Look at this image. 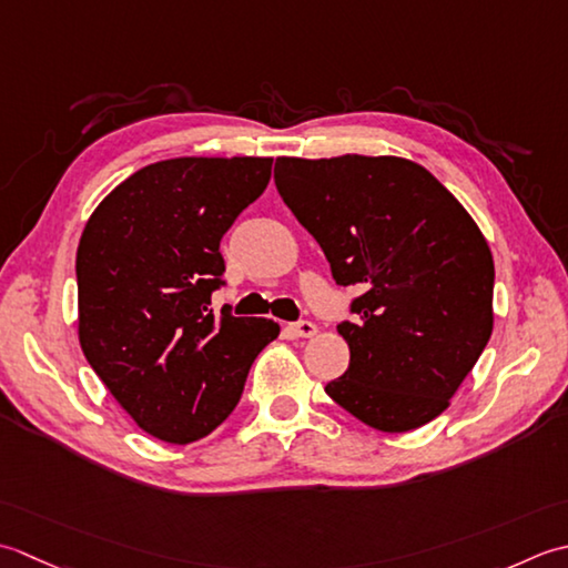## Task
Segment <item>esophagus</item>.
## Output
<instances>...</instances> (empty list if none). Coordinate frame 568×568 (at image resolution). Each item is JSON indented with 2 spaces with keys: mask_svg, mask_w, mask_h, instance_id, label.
Here are the masks:
<instances>
[{
  "mask_svg": "<svg viewBox=\"0 0 568 568\" xmlns=\"http://www.w3.org/2000/svg\"><path fill=\"white\" fill-rule=\"evenodd\" d=\"M286 331L296 335V338H311V335H316L318 328L314 321H296V323H288Z\"/></svg>",
  "mask_w": 568,
  "mask_h": 568,
  "instance_id": "obj_1",
  "label": "esophagus"
}]
</instances>
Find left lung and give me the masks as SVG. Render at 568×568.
I'll use <instances>...</instances> for the list:
<instances>
[{
  "label": "left lung",
  "mask_w": 568,
  "mask_h": 568,
  "mask_svg": "<svg viewBox=\"0 0 568 568\" xmlns=\"http://www.w3.org/2000/svg\"><path fill=\"white\" fill-rule=\"evenodd\" d=\"M274 183L335 284L357 286L338 333L351 365L328 397L377 432L436 419L493 333L495 264L476 220L399 156L276 159Z\"/></svg>",
  "instance_id": "obj_1"
}]
</instances>
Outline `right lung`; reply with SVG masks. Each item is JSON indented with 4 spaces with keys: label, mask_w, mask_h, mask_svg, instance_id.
I'll return each mask as SVG.
<instances>
[{
    "label": "right lung",
    "mask_w": 568,
    "mask_h": 568,
    "mask_svg": "<svg viewBox=\"0 0 568 568\" xmlns=\"http://www.w3.org/2000/svg\"><path fill=\"white\" fill-rule=\"evenodd\" d=\"M272 159L181 156L122 181L80 235L78 338L139 429L166 444L211 434L237 407L270 318L215 316L220 240L267 189Z\"/></svg>",
    "instance_id": "obj_1"
}]
</instances>
